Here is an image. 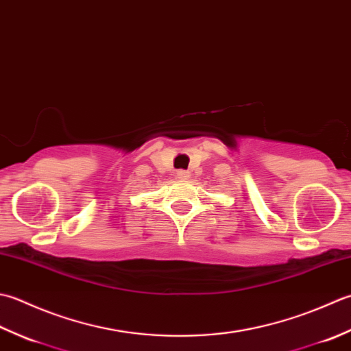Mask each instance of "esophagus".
Wrapping results in <instances>:
<instances>
[{
  "label": "esophagus",
  "mask_w": 351,
  "mask_h": 351,
  "mask_svg": "<svg viewBox=\"0 0 351 351\" xmlns=\"http://www.w3.org/2000/svg\"><path fill=\"white\" fill-rule=\"evenodd\" d=\"M177 177L180 178V180H188V178L191 177V174H189V171H184V169H180L177 173Z\"/></svg>",
  "instance_id": "obj_1"
}]
</instances>
